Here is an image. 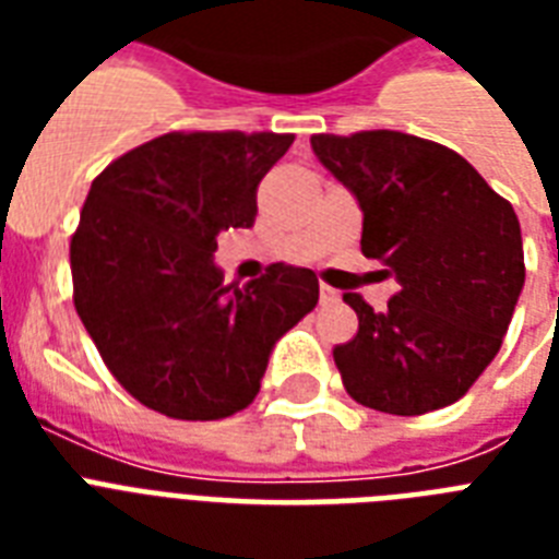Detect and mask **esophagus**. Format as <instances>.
Wrapping results in <instances>:
<instances>
[{"mask_svg":"<svg viewBox=\"0 0 559 559\" xmlns=\"http://www.w3.org/2000/svg\"><path fill=\"white\" fill-rule=\"evenodd\" d=\"M319 298H322V305H333V301H340V293L333 287H328V284H322V287H319Z\"/></svg>","mask_w":559,"mask_h":559,"instance_id":"1","label":"esophagus"}]
</instances>
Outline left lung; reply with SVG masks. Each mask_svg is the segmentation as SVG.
Instances as JSON below:
<instances>
[{
  "label": "left lung",
  "mask_w": 559,
  "mask_h": 559,
  "mask_svg": "<svg viewBox=\"0 0 559 559\" xmlns=\"http://www.w3.org/2000/svg\"><path fill=\"white\" fill-rule=\"evenodd\" d=\"M362 209V254L400 289L389 310L345 293L359 331L333 348L350 397L385 415L455 403L502 348L525 284L516 211L467 159L397 130L310 139Z\"/></svg>",
  "instance_id": "left-lung-1"
}]
</instances>
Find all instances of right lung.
Masks as SVG:
<instances>
[{"instance_id":"1","label":"right lung","mask_w":559,"mask_h":559,"mask_svg":"<svg viewBox=\"0 0 559 559\" xmlns=\"http://www.w3.org/2000/svg\"><path fill=\"white\" fill-rule=\"evenodd\" d=\"M293 133H165L104 168L72 235L74 310L121 385L177 420H219L261 391L275 342L319 301L313 270L272 263L243 289L214 263L249 228Z\"/></svg>"}]
</instances>
